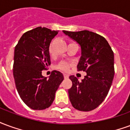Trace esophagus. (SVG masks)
I'll return each mask as SVG.
<instances>
[{"mask_svg":"<svg viewBox=\"0 0 130 130\" xmlns=\"http://www.w3.org/2000/svg\"><path fill=\"white\" fill-rule=\"evenodd\" d=\"M68 77H69V76H68V74H64V78H65V79H68Z\"/></svg>","mask_w":130,"mask_h":130,"instance_id":"1","label":"esophagus"}]
</instances>
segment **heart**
<instances>
[{
  "label": "heart",
  "instance_id": "b5f03b06",
  "mask_svg": "<svg viewBox=\"0 0 130 130\" xmlns=\"http://www.w3.org/2000/svg\"><path fill=\"white\" fill-rule=\"evenodd\" d=\"M48 51H49V54H51V55H52L53 53H54V52H53V48H52V43H51V44H50V46H49ZM70 67V64H69L68 62H60L59 64L57 65V69H58L60 70L67 72V71L69 70Z\"/></svg>",
  "mask_w": 130,
  "mask_h": 130
}]
</instances>
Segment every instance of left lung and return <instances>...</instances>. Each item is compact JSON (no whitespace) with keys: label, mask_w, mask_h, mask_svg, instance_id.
I'll return each instance as SVG.
<instances>
[{"label":"left lung","mask_w":130,"mask_h":130,"mask_svg":"<svg viewBox=\"0 0 130 130\" xmlns=\"http://www.w3.org/2000/svg\"><path fill=\"white\" fill-rule=\"evenodd\" d=\"M81 46L82 56L78 71H85L82 82L70 76L72 86L68 90L74 108L82 111L96 109L107 95L114 76V55L106 39L89 30L71 32L63 30Z\"/></svg>","instance_id":"8db88e82"}]
</instances>
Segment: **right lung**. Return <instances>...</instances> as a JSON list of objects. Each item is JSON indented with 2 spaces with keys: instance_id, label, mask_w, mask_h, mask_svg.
Returning a JSON list of instances; mask_svg holds the SVG:
<instances>
[{
  "instance_id": "add662e5",
  "label": "right lung",
  "mask_w": 130,
  "mask_h": 130,
  "mask_svg": "<svg viewBox=\"0 0 130 130\" xmlns=\"http://www.w3.org/2000/svg\"><path fill=\"white\" fill-rule=\"evenodd\" d=\"M58 31L37 27L25 32L14 48L13 75L21 100L34 110H43L53 103L64 77L52 71L47 79L42 71L51 64L48 48Z\"/></svg>"
}]
</instances>
